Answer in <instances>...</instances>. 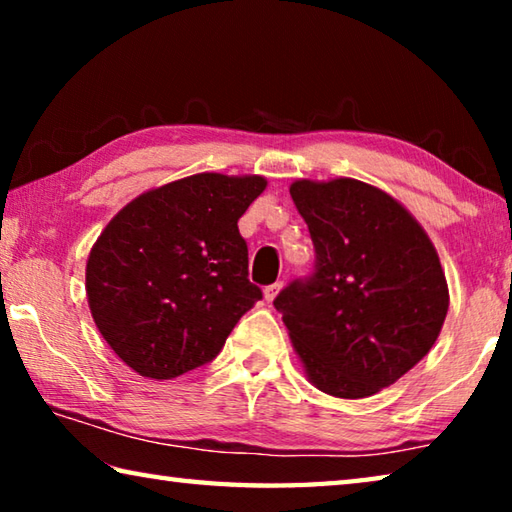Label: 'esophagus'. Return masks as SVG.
Listing matches in <instances>:
<instances>
[{"instance_id":"obj_1","label":"esophagus","mask_w":512,"mask_h":512,"mask_svg":"<svg viewBox=\"0 0 512 512\" xmlns=\"http://www.w3.org/2000/svg\"><path fill=\"white\" fill-rule=\"evenodd\" d=\"M280 289H282V282H273V284H268V287L264 289V298H266V302H273L277 293H280Z\"/></svg>"}]
</instances>
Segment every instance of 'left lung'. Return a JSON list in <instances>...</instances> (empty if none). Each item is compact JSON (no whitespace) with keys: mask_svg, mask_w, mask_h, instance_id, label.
I'll return each mask as SVG.
<instances>
[{"mask_svg":"<svg viewBox=\"0 0 512 512\" xmlns=\"http://www.w3.org/2000/svg\"><path fill=\"white\" fill-rule=\"evenodd\" d=\"M291 198L316 262L273 300L311 384L359 400L391 386L436 343L449 293L418 221L352 178L298 180Z\"/></svg>","mask_w":512,"mask_h":512,"instance_id":"left-lung-1","label":"left lung"}]
</instances>
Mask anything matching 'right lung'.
<instances>
[{
	"mask_svg": "<svg viewBox=\"0 0 512 512\" xmlns=\"http://www.w3.org/2000/svg\"><path fill=\"white\" fill-rule=\"evenodd\" d=\"M264 187L262 176L196 173L135 198L106 225L85 289L126 366L151 379L201 368L262 300L237 223Z\"/></svg>",
	"mask_w": 512,
	"mask_h": 512,
	"instance_id": "obj_1",
	"label": "right lung"
}]
</instances>
